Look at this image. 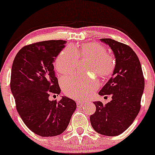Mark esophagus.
Segmentation results:
<instances>
[{"mask_svg": "<svg viewBox=\"0 0 155 155\" xmlns=\"http://www.w3.org/2000/svg\"><path fill=\"white\" fill-rule=\"evenodd\" d=\"M83 104L84 103L81 102V101H77V102H76V105H77V107H79H79H81Z\"/></svg>", "mask_w": 155, "mask_h": 155, "instance_id": "obj_1", "label": "esophagus"}]
</instances>
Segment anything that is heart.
<instances>
[{"instance_id": "obj_1", "label": "heart", "mask_w": 155, "mask_h": 155, "mask_svg": "<svg viewBox=\"0 0 155 155\" xmlns=\"http://www.w3.org/2000/svg\"><path fill=\"white\" fill-rule=\"evenodd\" d=\"M79 58L90 59L88 70L96 72L101 77H107L115 67V59L100 44L92 43L77 47H66L56 56L54 68L61 74H69L79 64ZM62 89L66 95L80 99L89 97L99 87V81L94 74L65 76L61 80Z\"/></svg>"}]
</instances>
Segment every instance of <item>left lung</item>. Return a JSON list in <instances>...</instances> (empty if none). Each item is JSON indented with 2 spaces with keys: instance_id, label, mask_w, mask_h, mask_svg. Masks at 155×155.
<instances>
[{
  "instance_id": "left-lung-1",
  "label": "left lung",
  "mask_w": 155,
  "mask_h": 155,
  "mask_svg": "<svg viewBox=\"0 0 155 155\" xmlns=\"http://www.w3.org/2000/svg\"><path fill=\"white\" fill-rule=\"evenodd\" d=\"M110 47L116 64L112 76L99 92L111 95V101L104 105L94 101L96 111L90 116L93 129L106 136H117L129 128L140 110L144 79L140 61L131 47L111 38H101Z\"/></svg>"
}]
</instances>
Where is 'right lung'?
Listing matches in <instances>:
<instances>
[{"instance_id":"1","label":"right lung","mask_w":155,"mask_h":155,"mask_svg":"<svg viewBox=\"0 0 155 155\" xmlns=\"http://www.w3.org/2000/svg\"><path fill=\"white\" fill-rule=\"evenodd\" d=\"M66 41L51 40L23 47L13 62L11 90L16 109L29 130L41 137L63 133L76 109L73 99L63 96L51 101V94H59L54 62Z\"/></svg>"}]
</instances>
